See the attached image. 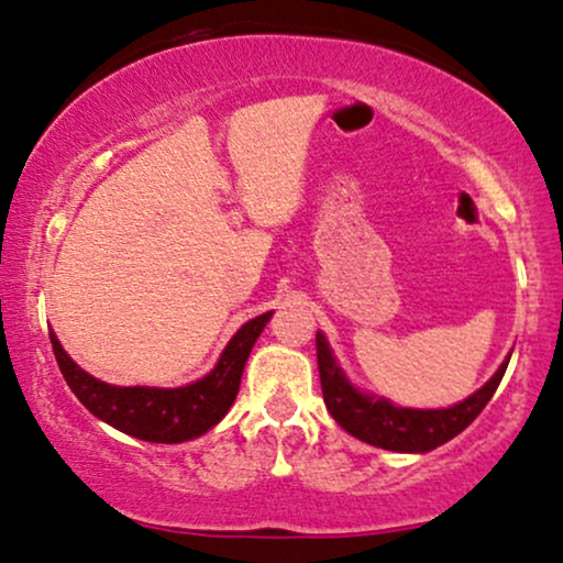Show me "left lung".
Here are the masks:
<instances>
[{
	"label": "left lung",
	"instance_id": "8db88e82",
	"mask_svg": "<svg viewBox=\"0 0 563 563\" xmlns=\"http://www.w3.org/2000/svg\"><path fill=\"white\" fill-rule=\"evenodd\" d=\"M317 367H320L324 406L349 435L377 445V449L424 453L449 443L451 438H456L459 432L475 422L500 385V377L509 367V358L500 364L496 375L475 396L451 406V409H401L385 398L358 393L335 364L333 351H330L322 333H317Z\"/></svg>",
	"mask_w": 563,
	"mask_h": 563
}]
</instances>
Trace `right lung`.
Segmentation results:
<instances>
[{
  "instance_id": "obj_1",
  "label": "right lung",
  "mask_w": 563,
  "mask_h": 563,
  "mask_svg": "<svg viewBox=\"0 0 563 563\" xmlns=\"http://www.w3.org/2000/svg\"><path fill=\"white\" fill-rule=\"evenodd\" d=\"M269 317H273V311L243 324L239 333L230 338L217 367L186 388H118V385H107L80 369L59 346L57 335L49 333V338L65 383L70 385L78 401L93 417L125 432V435L148 440V443H183V440L205 435L209 428H214L228 415L230 404L235 401V393H239L246 358Z\"/></svg>"
}]
</instances>
